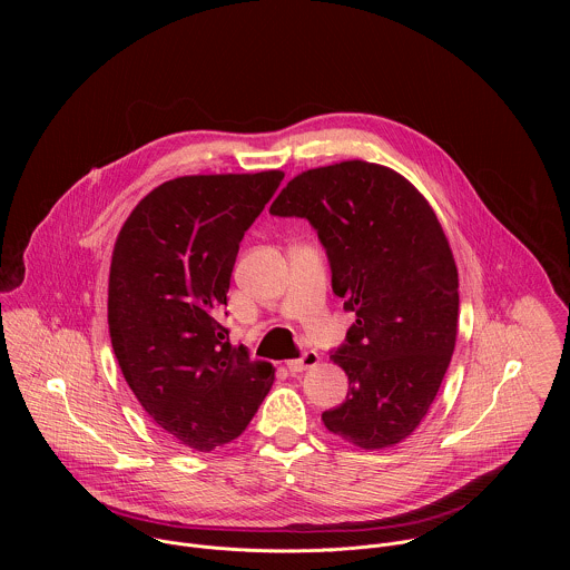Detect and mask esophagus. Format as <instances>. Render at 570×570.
<instances>
[{"instance_id": "1", "label": "esophagus", "mask_w": 570, "mask_h": 570, "mask_svg": "<svg viewBox=\"0 0 570 570\" xmlns=\"http://www.w3.org/2000/svg\"><path fill=\"white\" fill-rule=\"evenodd\" d=\"M318 362H321V355H318L316 351H305L298 360H289V362H287V368H289L292 373H303V371H307V368L318 366Z\"/></svg>"}]
</instances>
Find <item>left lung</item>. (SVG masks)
Here are the masks:
<instances>
[{
	"label": "left lung",
	"mask_w": 570,
	"mask_h": 570,
	"mask_svg": "<svg viewBox=\"0 0 570 570\" xmlns=\"http://www.w3.org/2000/svg\"><path fill=\"white\" fill-rule=\"evenodd\" d=\"M305 217L325 245L331 287L355 314L331 360L348 375L326 430L362 450L407 439L432 406L459 326V272L425 197L397 170L348 160L296 175L269 206Z\"/></svg>",
	"instance_id": "1"
}]
</instances>
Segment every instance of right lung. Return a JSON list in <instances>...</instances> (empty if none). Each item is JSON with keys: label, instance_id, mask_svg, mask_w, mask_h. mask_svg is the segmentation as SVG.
<instances>
[{"label": "right lung", "instance_id": "1", "mask_svg": "<svg viewBox=\"0 0 570 570\" xmlns=\"http://www.w3.org/2000/svg\"><path fill=\"white\" fill-rule=\"evenodd\" d=\"M283 170L184 175L154 188L118 233L107 323L140 406L181 445L210 452L235 441L274 384L222 325L245 230Z\"/></svg>", "mask_w": 570, "mask_h": 570}]
</instances>
